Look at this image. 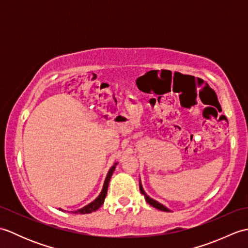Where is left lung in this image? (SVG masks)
Wrapping results in <instances>:
<instances>
[{"instance_id": "8db88e82", "label": "left lung", "mask_w": 248, "mask_h": 248, "mask_svg": "<svg viewBox=\"0 0 248 248\" xmlns=\"http://www.w3.org/2000/svg\"><path fill=\"white\" fill-rule=\"evenodd\" d=\"M140 193L143 194L144 196H145L146 202H148L150 205H152V207H155V209H157V210H161V211H165V212H170V210L168 209V208H166L165 205H163L162 203L157 202L156 200H155V199H152L151 197H149L148 195H147V194L145 193L143 186H141V183H140Z\"/></svg>"}]
</instances>
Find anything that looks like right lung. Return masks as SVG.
<instances>
[{
	"label": "right lung",
	"instance_id": "add662e5",
	"mask_svg": "<svg viewBox=\"0 0 248 248\" xmlns=\"http://www.w3.org/2000/svg\"><path fill=\"white\" fill-rule=\"evenodd\" d=\"M116 165H117V163H115V164L109 168V170L108 172V176L107 178H105V181H104V184H103V187H102V191L101 193H100L99 196L93 200V202H92L91 203H88L87 205H85V207L80 209V210H77V211H72V213H76V214H88V213H92L93 211H96V210H98L101 205L103 204L104 202V199L105 197H107V194H108V183H109V180L110 178H112V175L113 172L115 170L116 168ZM62 210V209H60Z\"/></svg>",
	"mask_w": 248,
	"mask_h": 248
}]
</instances>
